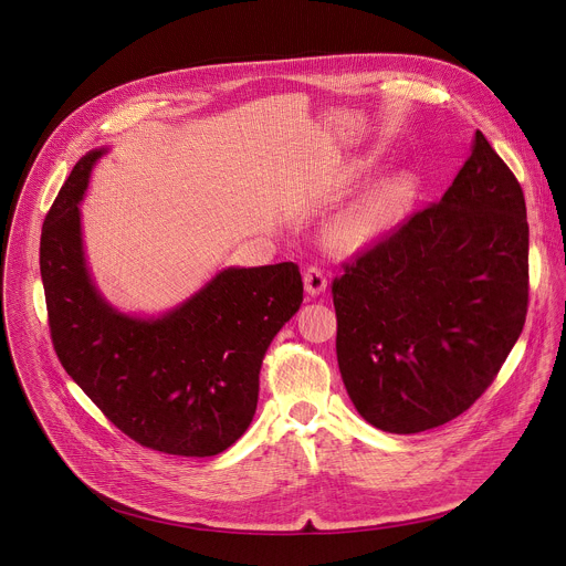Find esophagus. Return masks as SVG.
I'll return each mask as SVG.
<instances>
[{
	"instance_id": "1",
	"label": "esophagus",
	"mask_w": 566,
	"mask_h": 566,
	"mask_svg": "<svg viewBox=\"0 0 566 566\" xmlns=\"http://www.w3.org/2000/svg\"><path fill=\"white\" fill-rule=\"evenodd\" d=\"M304 291L308 295H319L327 291V275L322 273L317 266H308L304 271Z\"/></svg>"
}]
</instances>
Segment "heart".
Segmentation results:
<instances>
[{"label": "heart", "instance_id": "heart-1", "mask_svg": "<svg viewBox=\"0 0 566 566\" xmlns=\"http://www.w3.org/2000/svg\"><path fill=\"white\" fill-rule=\"evenodd\" d=\"M412 199L415 179L410 175L400 172L378 181L367 195L336 217L327 232L329 244L336 251H356L371 244L398 223Z\"/></svg>", "mask_w": 566, "mask_h": 566}]
</instances>
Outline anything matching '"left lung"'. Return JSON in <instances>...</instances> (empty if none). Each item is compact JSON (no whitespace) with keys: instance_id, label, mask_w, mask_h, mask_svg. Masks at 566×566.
I'll return each instance as SVG.
<instances>
[{"instance_id":"8db88e82","label":"left lung","mask_w":566,"mask_h":566,"mask_svg":"<svg viewBox=\"0 0 566 566\" xmlns=\"http://www.w3.org/2000/svg\"><path fill=\"white\" fill-rule=\"evenodd\" d=\"M334 280L336 354L358 415L391 434L439 428L491 387L528 308L524 192L479 129L441 201Z\"/></svg>"}]
</instances>
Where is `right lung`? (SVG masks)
Here are the masks:
<instances>
[{
    "label": "right lung",
    "mask_w": 566,
    "mask_h": 566,
    "mask_svg": "<svg viewBox=\"0 0 566 566\" xmlns=\"http://www.w3.org/2000/svg\"><path fill=\"white\" fill-rule=\"evenodd\" d=\"M103 151L77 160L42 226L53 349L136 443L179 457L219 454L253 421L266 349L302 304L300 269H226L164 317L118 313L92 284L80 237L77 201Z\"/></svg>",
    "instance_id": "1"
}]
</instances>
